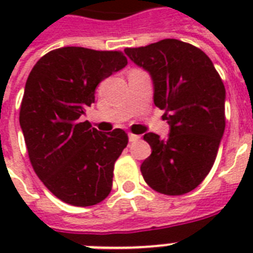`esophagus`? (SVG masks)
I'll list each match as a JSON object with an SVG mask.
<instances>
[{"mask_svg": "<svg viewBox=\"0 0 253 253\" xmlns=\"http://www.w3.org/2000/svg\"><path fill=\"white\" fill-rule=\"evenodd\" d=\"M139 139H140V136H139V135H135V134H128V140H130L131 143H134V142H138Z\"/></svg>", "mask_w": 253, "mask_h": 253, "instance_id": "1", "label": "esophagus"}]
</instances>
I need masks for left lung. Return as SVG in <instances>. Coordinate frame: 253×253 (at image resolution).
<instances>
[{"label":"left lung","mask_w":253,"mask_h":253,"mask_svg":"<svg viewBox=\"0 0 253 253\" xmlns=\"http://www.w3.org/2000/svg\"><path fill=\"white\" fill-rule=\"evenodd\" d=\"M125 52L150 72L155 106L166 110L170 126L166 140L154 132L143 136L152 150L140 166L143 178L167 196L192 192L212 168L223 136V81L204 51L177 39Z\"/></svg>","instance_id":"left-lung-1"}]
</instances>
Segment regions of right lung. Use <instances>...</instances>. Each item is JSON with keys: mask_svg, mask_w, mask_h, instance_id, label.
<instances>
[{"mask_svg": "<svg viewBox=\"0 0 253 253\" xmlns=\"http://www.w3.org/2000/svg\"><path fill=\"white\" fill-rule=\"evenodd\" d=\"M126 64L121 51L63 47L41 57L27 77L19 123L30 163L65 204L93 206L111 192L128 136L121 128L99 132L81 115L94 103L97 85Z\"/></svg>", "mask_w": 253, "mask_h": 253, "instance_id": "1", "label": "right lung"}]
</instances>
